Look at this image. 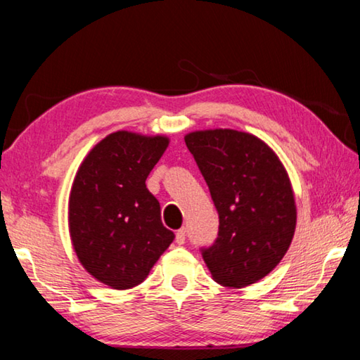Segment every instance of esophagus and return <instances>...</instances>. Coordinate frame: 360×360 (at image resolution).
I'll list each match as a JSON object with an SVG mask.
<instances>
[{
    "instance_id": "34e87169",
    "label": "esophagus",
    "mask_w": 360,
    "mask_h": 360,
    "mask_svg": "<svg viewBox=\"0 0 360 360\" xmlns=\"http://www.w3.org/2000/svg\"><path fill=\"white\" fill-rule=\"evenodd\" d=\"M184 242H186V229H184V227H182V229H179L178 232H176V243L182 245Z\"/></svg>"
}]
</instances>
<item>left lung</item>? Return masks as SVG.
<instances>
[{
    "label": "left lung",
    "mask_w": 360,
    "mask_h": 360,
    "mask_svg": "<svg viewBox=\"0 0 360 360\" xmlns=\"http://www.w3.org/2000/svg\"><path fill=\"white\" fill-rule=\"evenodd\" d=\"M219 216V232L202 250L214 282L243 288L266 277L293 240L296 205L288 173L264 141L237 129L186 134Z\"/></svg>",
    "instance_id": "obj_1"
}]
</instances>
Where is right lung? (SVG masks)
<instances>
[{
	"instance_id": "obj_1",
	"label": "right lung",
	"mask_w": 360,
	"mask_h": 360,
	"mask_svg": "<svg viewBox=\"0 0 360 360\" xmlns=\"http://www.w3.org/2000/svg\"><path fill=\"white\" fill-rule=\"evenodd\" d=\"M167 136L115 131L79 165L68 197V232L78 261L96 281L128 290L149 276L174 233L162 224L146 179Z\"/></svg>"
}]
</instances>
